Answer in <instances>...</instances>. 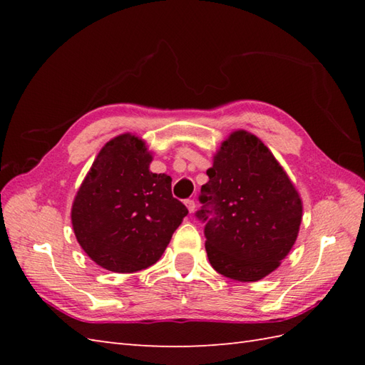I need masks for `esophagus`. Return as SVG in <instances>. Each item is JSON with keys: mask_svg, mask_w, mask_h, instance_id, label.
I'll return each instance as SVG.
<instances>
[{"mask_svg": "<svg viewBox=\"0 0 365 365\" xmlns=\"http://www.w3.org/2000/svg\"><path fill=\"white\" fill-rule=\"evenodd\" d=\"M185 205H187V208H188V212H190V213H195V210H196V204H195V200H191V199L185 200Z\"/></svg>", "mask_w": 365, "mask_h": 365, "instance_id": "34e87169", "label": "esophagus"}]
</instances>
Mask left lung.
<instances>
[{
	"label": "left lung",
	"instance_id": "8db88e82",
	"mask_svg": "<svg viewBox=\"0 0 365 365\" xmlns=\"http://www.w3.org/2000/svg\"><path fill=\"white\" fill-rule=\"evenodd\" d=\"M204 204L205 251L220 274L255 282L281 265L297 242L302 200L281 163L260 139L235 130L216 150Z\"/></svg>",
	"mask_w": 365,
	"mask_h": 365
}]
</instances>
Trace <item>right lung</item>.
<instances>
[{
  "label": "right lung",
  "instance_id": "1",
  "mask_svg": "<svg viewBox=\"0 0 365 365\" xmlns=\"http://www.w3.org/2000/svg\"><path fill=\"white\" fill-rule=\"evenodd\" d=\"M152 160L141 138L122 133L102 147L76 191V242L98 267L114 273L149 268L188 215L173 197V178L149 169Z\"/></svg>",
  "mask_w": 365,
  "mask_h": 365
}]
</instances>
